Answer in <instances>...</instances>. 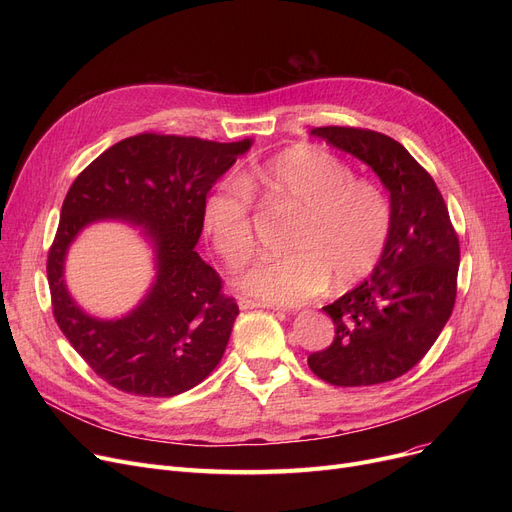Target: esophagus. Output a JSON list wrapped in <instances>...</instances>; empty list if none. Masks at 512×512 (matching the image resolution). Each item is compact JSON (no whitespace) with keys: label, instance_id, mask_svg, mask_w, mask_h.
Here are the masks:
<instances>
[{"label":"esophagus","instance_id":"esophagus-1","mask_svg":"<svg viewBox=\"0 0 512 512\" xmlns=\"http://www.w3.org/2000/svg\"><path fill=\"white\" fill-rule=\"evenodd\" d=\"M238 307L240 309H280L274 305H265V303H257V301H249V299H238ZM286 311V309H284Z\"/></svg>","mask_w":512,"mask_h":512}]
</instances>
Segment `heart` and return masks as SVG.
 Masks as SVG:
<instances>
[{"instance_id": "b5f03b06", "label": "heart", "mask_w": 512, "mask_h": 512, "mask_svg": "<svg viewBox=\"0 0 512 512\" xmlns=\"http://www.w3.org/2000/svg\"><path fill=\"white\" fill-rule=\"evenodd\" d=\"M251 193L297 213L286 257L263 261L236 286L247 297L294 307L324 292L353 286L382 259L392 226V207L382 188L355 180V172L328 151L297 147L213 188L203 205V228L230 270L255 253Z\"/></svg>"}]
</instances>
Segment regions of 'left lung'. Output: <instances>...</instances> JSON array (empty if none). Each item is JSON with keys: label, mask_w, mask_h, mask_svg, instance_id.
Masks as SVG:
<instances>
[{"label": "left lung", "mask_w": 512, "mask_h": 512, "mask_svg": "<svg viewBox=\"0 0 512 512\" xmlns=\"http://www.w3.org/2000/svg\"><path fill=\"white\" fill-rule=\"evenodd\" d=\"M311 137L361 159L390 195L392 226L367 280L332 305L334 342L309 355L311 371L332 386H373L400 378L432 348L452 313L459 238L434 178L386 134L324 126Z\"/></svg>", "instance_id": "1"}]
</instances>
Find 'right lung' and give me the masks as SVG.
<instances>
[{
	"instance_id": "right-lung-1",
	"label": "right lung",
	"mask_w": 512,
	"mask_h": 512,
	"mask_svg": "<svg viewBox=\"0 0 512 512\" xmlns=\"http://www.w3.org/2000/svg\"><path fill=\"white\" fill-rule=\"evenodd\" d=\"M251 145L253 139L213 143L145 132L103 151L72 182L47 259L53 317L110 386L137 396H176L222 361L238 305L195 247L207 193ZM107 219L140 230L156 276L137 308L99 320L71 299L63 270L77 234Z\"/></svg>"
}]
</instances>
